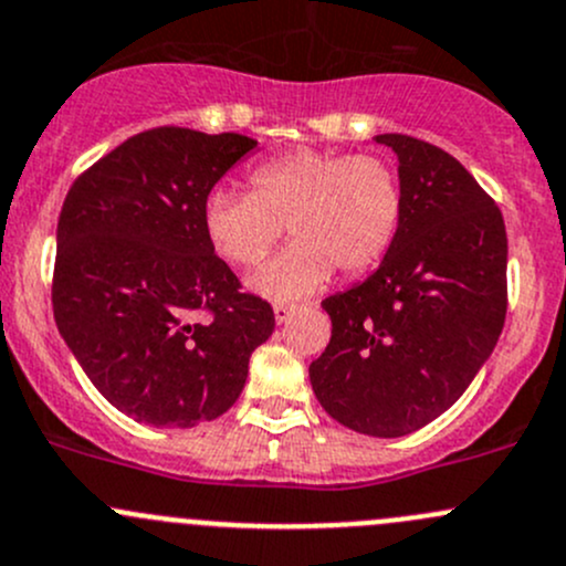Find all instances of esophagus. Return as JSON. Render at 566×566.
Segmentation results:
<instances>
[{"mask_svg": "<svg viewBox=\"0 0 566 566\" xmlns=\"http://www.w3.org/2000/svg\"><path fill=\"white\" fill-rule=\"evenodd\" d=\"M272 311H275V322L277 324H285L296 313V305H283V302H277V305L272 307Z\"/></svg>", "mask_w": 566, "mask_h": 566, "instance_id": "34e87169", "label": "esophagus"}]
</instances>
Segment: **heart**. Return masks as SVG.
Here are the masks:
<instances>
[{
    "instance_id": "heart-1",
    "label": "heart",
    "mask_w": 566,
    "mask_h": 566,
    "mask_svg": "<svg viewBox=\"0 0 566 566\" xmlns=\"http://www.w3.org/2000/svg\"><path fill=\"white\" fill-rule=\"evenodd\" d=\"M250 193L212 190L201 226L220 259L253 266L283 229L294 244L250 275V291L272 302L316 294L332 277L373 270L392 248L403 220L400 177L384 157L296 149L255 166Z\"/></svg>"
}]
</instances>
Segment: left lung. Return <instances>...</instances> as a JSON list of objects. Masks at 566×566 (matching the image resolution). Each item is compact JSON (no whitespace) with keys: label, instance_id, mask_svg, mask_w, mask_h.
<instances>
[{"label":"left lung","instance_id":"obj_1","mask_svg":"<svg viewBox=\"0 0 566 566\" xmlns=\"http://www.w3.org/2000/svg\"><path fill=\"white\" fill-rule=\"evenodd\" d=\"M403 220L365 283L326 296L329 346L311 365L318 403L346 428L398 439L433 422L496 348L506 316V231L493 198L444 149L384 133Z\"/></svg>","mask_w":566,"mask_h":566}]
</instances>
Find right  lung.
Segmentation results:
<instances>
[{
  "mask_svg": "<svg viewBox=\"0 0 566 566\" xmlns=\"http://www.w3.org/2000/svg\"><path fill=\"white\" fill-rule=\"evenodd\" d=\"M255 144L155 127L101 157L62 203L56 326L97 392L136 422L218 419L275 329L270 302L242 294L201 226L203 198Z\"/></svg>",
  "mask_w": 566,
  "mask_h": 566,
  "instance_id": "1",
  "label": "right lung"
}]
</instances>
